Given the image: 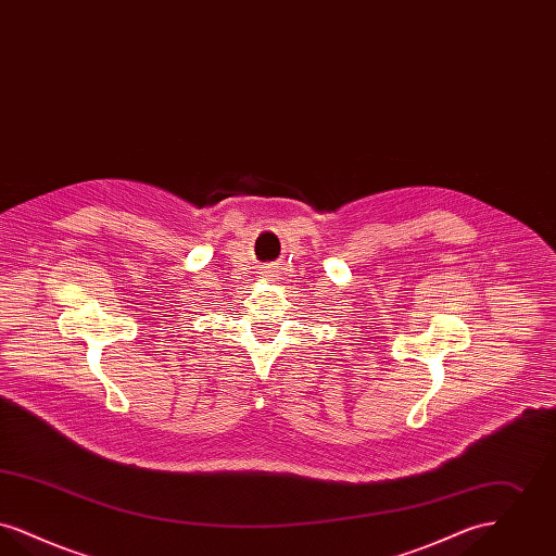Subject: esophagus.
Returning a JSON list of instances; mask_svg holds the SVG:
<instances>
[{"instance_id": "34e87169", "label": "esophagus", "mask_w": 556, "mask_h": 556, "mask_svg": "<svg viewBox=\"0 0 556 556\" xmlns=\"http://www.w3.org/2000/svg\"><path fill=\"white\" fill-rule=\"evenodd\" d=\"M266 270L265 273H273V266L268 265V266H265Z\"/></svg>"}]
</instances>
